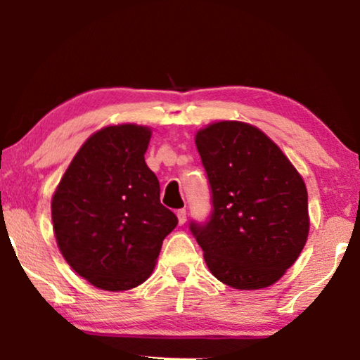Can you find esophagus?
<instances>
[{"label": "esophagus", "mask_w": 360, "mask_h": 360, "mask_svg": "<svg viewBox=\"0 0 360 360\" xmlns=\"http://www.w3.org/2000/svg\"><path fill=\"white\" fill-rule=\"evenodd\" d=\"M176 218H179V223L180 224H185V221H186V210H179V211H176Z\"/></svg>", "instance_id": "34e87169"}]
</instances>
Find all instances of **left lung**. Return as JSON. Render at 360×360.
Instances as JSON below:
<instances>
[{
  "instance_id": "8db88e82",
  "label": "left lung",
  "mask_w": 360,
  "mask_h": 360,
  "mask_svg": "<svg viewBox=\"0 0 360 360\" xmlns=\"http://www.w3.org/2000/svg\"><path fill=\"white\" fill-rule=\"evenodd\" d=\"M211 190V214L190 221L210 272L239 290L277 282L308 238V193L283 152L257 127L221 121L195 139Z\"/></svg>"
}]
</instances>
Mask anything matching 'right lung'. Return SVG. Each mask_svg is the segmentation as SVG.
Here are the masks:
<instances>
[{"label": "right lung", "mask_w": 360, "mask_h": 360, "mask_svg": "<svg viewBox=\"0 0 360 360\" xmlns=\"http://www.w3.org/2000/svg\"><path fill=\"white\" fill-rule=\"evenodd\" d=\"M150 129L108 126L73 157L52 198L58 249L78 275L101 290L134 288L154 270L176 216L160 203L146 164Z\"/></svg>", "instance_id": "right-lung-1"}]
</instances>
